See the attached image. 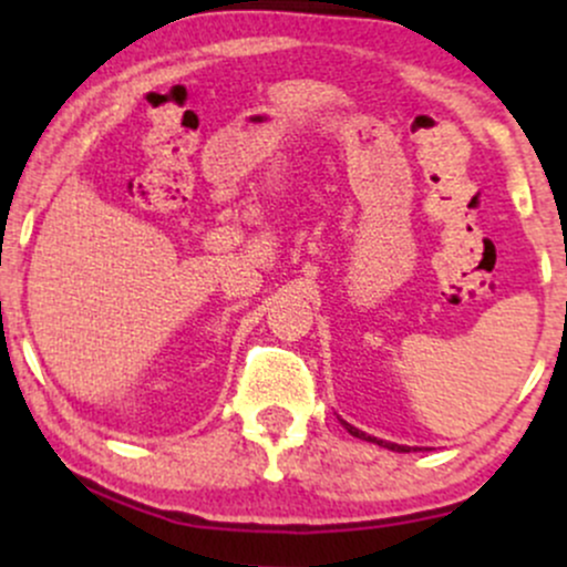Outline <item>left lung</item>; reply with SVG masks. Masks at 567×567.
<instances>
[{
    "instance_id": "left-lung-1",
    "label": "left lung",
    "mask_w": 567,
    "mask_h": 567,
    "mask_svg": "<svg viewBox=\"0 0 567 567\" xmlns=\"http://www.w3.org/2000/svg\"><path fill=\"white\" fill-rule=\"evenodd\" d=\"M343 424V429H347V432L351 434V437H357V440H365V442H375V445H381V447H386V451H394V453H415V451H421V447H410V445H396V442H386V440H379V437H370V434H365V432H360V429L357 426H351V424H347V421L343 419H338Z\"/></svg>"
}]
</instances>
